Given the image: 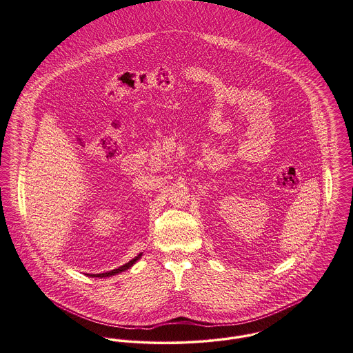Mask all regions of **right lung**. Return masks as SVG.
I'll return each instance as SVG.
<instances>
[{"label":"right lung","mask_w":353,"mask_h":353,"mask_svg":"<svg viewBox=\"0 0 353 353\" xmlns=\"http://www.w3.org/2000/svg\"><path fill=\"white\" fill-rule=\"evenodd\" d=\"M143 254H139L137 256L133 257L130 261L128 263H125V264H123L121 267H119V268H114V270H112V271H108V272H102V274H88V276H92V278H109V276H113V275H117V274H121V272H124V271H127L129 270L140 257H141Z\"/></svg>","instance_id":"add662e5"}]
</instances>
